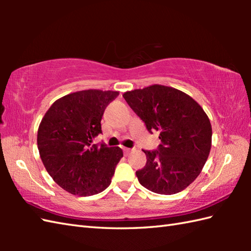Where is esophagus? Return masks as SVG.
Segmentation results:
<instances>
[{
    "label": "esophagus",
    "instance_id": "obj_1",
    "mask_svg": "<svg viewBox=\"0 0 251 251\" xmlns=\"http://www.w3.org/2000/svg\"><path fill=\"white\" fill-rule=\"evenodd\" d=\"M123 150H124L125 154H129V153L132 151V149H129V148H123Z\"/></svg>",
    "mask_w": 251,
    "mask_h": 251
}]
</instances>
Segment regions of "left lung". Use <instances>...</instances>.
I'll return each mask as SVG.
<instances>
[{"label": "left lung", "mask_w": 251, "mask_h": 251, "mask_svg": "<svg viewBox=\"0 0 251 251\" xmlns=\"http://www.w3.org/2000/svg\"><path fill=\"white\" fill-rule=\"evenodd\" d=\"M123 97L149 131H159L162 141L156 151L142 150L147 164L136 172L140 184L165 195L188 188L211 149L212 129L205 111L189 95L158 84L126 92Z\"/></svg>", "instance_id": "1"}]
</instances>
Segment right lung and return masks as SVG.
Instances as JSON below:
<instances>
[{
  "instance_id": "add662e5",
  "label": "right lung",
  "mask_w": 251,
  "mask_h": 251,
  "mask_svg": "<svg viewBox=\"0 0 251 251\" xmlns=\"http://www.w3.org/2000/svg\"><path fill=\"white\" fill-rule=\"evenodd\" d=\"M119 92L86 89L56 100L37 129V148L55 182L73 195L89 196L111 183L123 157L119 147L92 145L101 134L103 112Z\"/></svg>"
}]
</instances>
